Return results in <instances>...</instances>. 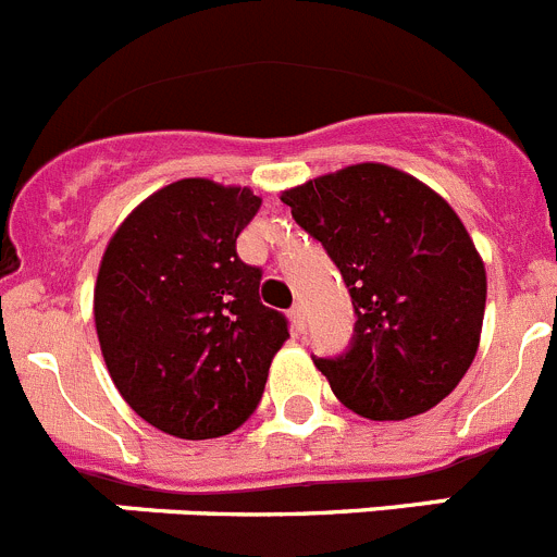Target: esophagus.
Returning <instances> with one entry per match:
<instances>
[{
	"label": "esophagus",
	"mask_w": 557,
	"mask_h": 557,
	"mask_svg": "<svg viewBox=\"0 0 557 557\" xmlns=\"http://www.w3.org/2000/svg\"><path fill=\"white\" fill-rule=\"evenodd\" d=\"M289 321H293L295 332H304L307 321H304V307H301V304H295V307L289 309Z\"/></svg>",
	"instance_id": "1"
}]
</instances>
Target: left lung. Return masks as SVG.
I'll list each match as a JSON object with an SVG mask.
<instances>
[{"mask_svg": "<svg viewBox=\"0 0 557 557\" xmlns=\"http://www.w3.org/2000/svg\"><path fill=\"white\" fill-rule=\"evenodd\" d=\"M351 293L346 354L314 359L334 396L371 421L441 405L480 348L485 264L435 189L387 164H351L282 191Z\"/></svg>", "mask_w": 557, "mask_h": 557, "instance_id": "obj_1", "label": "left lung"}]
</instances>
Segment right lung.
<instances>
[{
    "instance_id": "right-lung-1",
    "label": "right lung",
    "mask_w": 557,
    "mask_h": 557,
    "mask_svg": "<svg viewBox=\"0 0 557 557\" xmlns=\"http://www.w3.org/2000/svg\"><path fill=\"white\" fill-rule=\"evenodd\" d=\"M262 198L184 178L152 191L113 231L95 284V326L113 385L147 424L184 441L234 432L262 401L289 337L259 298L262 270L236 236Z\"/></svg>"
}]
</instances>
